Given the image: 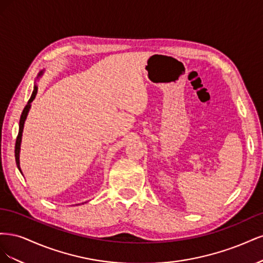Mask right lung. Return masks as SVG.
<instances>
[{"mask_svg":"<svg viewBox=\"0 0 263 263\" xmlns=\"http://www.w3.org/2000/svg\"><path fill=\"white\" fill-rule=\"evenodd\" d=\"M37 89H38V87L35 85L34 91H33V93H31V97L28 100V103L26 104V106L24 107L23 113L21 115V119H20V129H18L16 142H15V160H16V164H17V168H18L20 171H21V168H20V149H21V141H22V133H23V128H24V123H25V119L27 117L28 110L30 108V103L33 102V100L35 99L36 94H37Z\"/></svg>","mask_w":263,"mask_h":263,"instance_id":"obj_1","label":"right lung"}]
</instances>
